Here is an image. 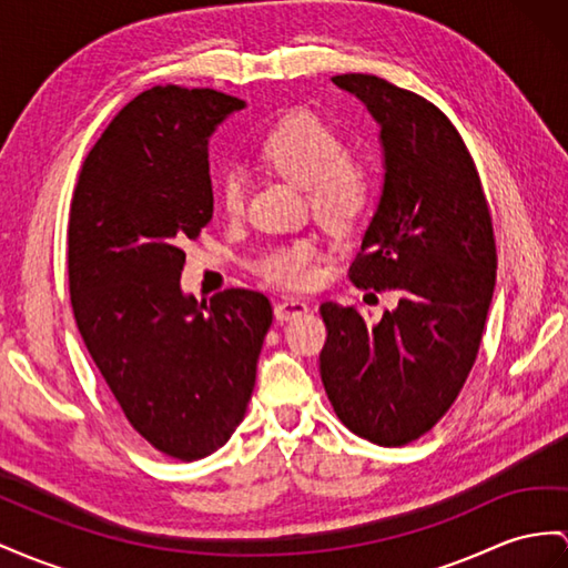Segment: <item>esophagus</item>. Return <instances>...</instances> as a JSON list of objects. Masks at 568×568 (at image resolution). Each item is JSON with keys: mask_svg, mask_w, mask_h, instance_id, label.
Listing matches in <instances>:
<instances>
[{"mask_svg": "<svg viewBox=\"0 0 568 568\" xmlns=\"http://www.w3.org/2000/svg\"><path fill=\"white\" fill-rule=\"evenodd\" d=\"M307 310H310V304L304 302V300L285 297V300H281V302H275L273 314H275V318H278V322H290V318H295V316L304 314Z\"/></svg>", "mask_w": 568, "mask_h": 568, "instance_id": "esophagus-1", "label": "esophagus"}]
</instances>
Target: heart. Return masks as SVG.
<instances>
[{"instance_id":"b5f03b06","label":"heart","mask_w":568,"mask_h":568,"mask_svg":"<svg viewBox=\"0 0 568 568\" xmlns=\"http://www.w3.org/2000/svg\"><path fill=\"white\" fill-rule=\"evenodd\" d=\"M341 155L343 141L338 134L307 112L287 114L258 145L261 163L285 182L304 189L314 215L336 230L357 221L372 192L367 170ZM217 199L227 215L242 211L244 178L240 172L225 174L217 186ZM316 244L300 240L266 252L256 261V271L275 285L304 287L316 275Z\"/></svg>"}]
</instances>
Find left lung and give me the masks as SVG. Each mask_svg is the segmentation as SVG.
<instances>
[{
    "mask_svg": "<svg viewBox=\"0 0 568 568\" xmlns=\"http://www.w3.org/2000/svg\"><path fill=\"white\" fill-rule=\"evenodd\" d=\"M331 81L379 126L384 165L351 281L400 300L376 324L324 302L318 367L347 427L403 446L439 423L475 362L497 283L491 217L473 158L439 108L379 77Z\"/></svg>",
    "mask_w": 568,
    "mask_h": 568,
    "instance_id": "obj_1",
    "label": "left lung"
}]
</instances>
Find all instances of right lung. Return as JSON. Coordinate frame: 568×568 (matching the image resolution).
<instances>
[{"label":"right lung","mask_w":568,"mask_h":568,"mask_svg":"<svg viewBox=\"0 0 568 568\" xmlns=\"http://www.w3.org/2000/svg\"><path fill=\"white\" fill-rule=\"evenodd\" d=\"M246 103L155 85L124 105L79 174L69 213V293L95 367L132 427L196 460L242 423L273 322L268 297L182 290L186 240L213 217L209 139Z\"/></svg>","instance_id":"1"}]
</instances>
